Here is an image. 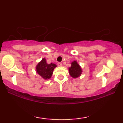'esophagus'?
I'll return each instance as SVG.
<instances>
[{"label": "esophagus", "mask_w": 123, "mask_h": 123, "mask_svg": "<svg viewBox=\"0 0 123 123\" xmlns=\"http://www.w3.org/2000/svg\"><path fill=\"white\" fill-rule=\"evenodd\" d=\"M58 67H62V63H60V62H59V63H58Z\"/></svg>", "instance_id": "esophagus-1"}]
</instances>
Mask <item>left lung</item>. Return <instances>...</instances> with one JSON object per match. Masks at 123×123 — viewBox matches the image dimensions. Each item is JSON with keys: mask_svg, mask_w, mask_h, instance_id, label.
I'll return each mask as SVG.
<instances>
[{"mask_svg": "<svg viewBox=\"0 0 123 123\" xmlns=\"http://www.w3.org/2000/svg\"><path fill=\"white\" fill-rule=\"evenodd\" d=\"M71 66L68 68L69 73L70 76L73 78H77L81 75L82 69L76 60H74L71 63Z\"/></svg>", "mask_w": 123, "mask_h": 123, "instance_id": "obj_1", "label": "left lung"}]
</instances>
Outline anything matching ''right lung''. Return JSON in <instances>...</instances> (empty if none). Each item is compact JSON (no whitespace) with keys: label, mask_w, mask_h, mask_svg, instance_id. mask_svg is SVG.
Segmentation results:
<instances>
[{"label":"right lung","mask_w":123,"mask_h":123,"mask_svg":"<svg viewBox=\"0 0 123 123\" xmlns=\"http://www.w3.org/2000/svg\"><path fill=\"white\" fill-rule=\"evenodd\" d=\"M56 67L54 63H47L46 59L43 58L36 65V72L42 78L48 80L51 77L54 68Z\"/></svg>","instance_id":"add662e5"}]
</instances>
